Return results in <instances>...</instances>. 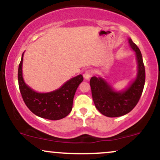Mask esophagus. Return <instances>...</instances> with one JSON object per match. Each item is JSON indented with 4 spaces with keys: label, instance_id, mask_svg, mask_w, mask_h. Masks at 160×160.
I'll list each match as a JSON object with an SVG mask.
<instances>
[{
    "label": "esophagus",
    "instance_id": "1",
    "mask_svg": "<svg viewBox=\"0 0 160 160\" xmlns=\"http://www.w3.org/2000/svg\"><path fill=\"white\" fill-rule=\"evenodd\" d=\"M92 77V71H86L85 73H84L83 74V78H85V80H89V79H90V78Z\"/></svg>",
    "mask_w": 160,
    "mask_h": 160
}]
</instances>
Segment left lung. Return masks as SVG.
<instances>
[{"label":"left lung","mask_w":160,"mask_h":160,"mask_svg":"<svg viewBox=\"0 0 160 160\" xmlns=\"http://www.w3.org/2000/svg\"><path fill=\"white\" fill-rule=\"evenodd\" d=\"M128 40L137 61V74L132 81L122 90H117L102 77H92L89 82L95 108L108 117H118L129 113L138 104L144 89L145 69L142 55L131 38Z\"/></svg>","instance_id":"obj_1"}]
</instances>
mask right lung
I'll use <instances>...</instances> for the list:
<instances>
[{"label":"right lung","mask_w":160,"mask_h":160,"mask_svg":"<svg viewBox=\"0 0 160 160\" xmlns=\"http://www.w3.org/2000/svg\"><path fill=\"white\" fill-rule=\"evenodd\" d=\"M24 52L18 71V81L24 102L33 113L50 120L65 118L72 110L77 89L83 80L81 74L71 78L61 87L49 92H38L25 83L22 74Z\"/></svg>","instance_id":"right-lung-1"}]
</instances>
